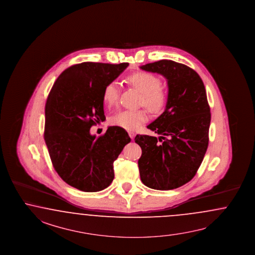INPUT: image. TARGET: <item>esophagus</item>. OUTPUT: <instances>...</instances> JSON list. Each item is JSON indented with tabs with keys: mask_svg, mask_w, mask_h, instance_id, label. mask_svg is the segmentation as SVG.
Listing matches in <instances>:
<instances>
[{
	"mask_svg": "<svg viewBox=\"0 0 255 255\" xmlns=\"http://www.w3.org/2000/svg\"><path fill=\"white\" fill-rule=\"evenodd\" d=\"M128 135H129V137H130V139H134V137H135V133L134 132H128Z\"/></svg>",
	"mask_w": 255,
	"mask_h": 255,
	"instance_id": "obj_1",
	"label": "esophagus"
}]
</instances>
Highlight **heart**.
<instances>
[{
	"instance_id": "heart-1",
	"label": "heart",
	"mask_w": 255,
	"mask_h": 255,
	"mask_svg": "<svg viewBox=\"0 0 255 255\" xmlns=\"http://www.w3.org/2000/svg\"><path fill=\"white\" fill-rule=\"evenodd\" d=\"M128 82L134 89L141 94L140 105L146 108L151 113L157 114L164 109L168 95L160 86V80L155 75L148 72H136L128 78ZM118 99V84L110 82L103 92V103L108 108L115 106ZM145 111H121L110 118L113 126L127 130H136L141 124L147 121Z\"/></svg>"
}]
</instances>
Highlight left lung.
<instances>
[{"label": "left lung", "instance_id": "1", "mask_svg": "<svg viewBox=\"0 0 255 255\" xmlns=\"http://www.w3.org/2000/svg\"><path fill=\"white\" fill-rule=\"evenodd\" d=\"M140 68L162 75L168 84L165 111L147 126L160 136L135 137L141 148L140 180L150 189H177L194 177L208 146L211 114L206 88L197 72L171 60Z\"/></svg>", "mask_w": 255, "mask_h": 255}]
</instances>
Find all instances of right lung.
Instances as JSON below:
<instances>
[{
    "mask_svg": "<svg viewBox=\"0 0 255 255\" xmlns=\"http://www.w3.org/2000/svg\"><path fill=\"white\" fill-rule=\"evenodd\" d=\"M128 66V63L74 65L62 72L49 92L44 139L55 171L73 188L86 192L108 188L115 178V159L131 140L115 126L99 138L90 133L92 126L106 119L105 87Z\"/></svg>",
    "mask_w": 255,
    "mask_h": 255,
    "instance_id": "add662e5",
    "label": "right lung"
}]
</instances>
